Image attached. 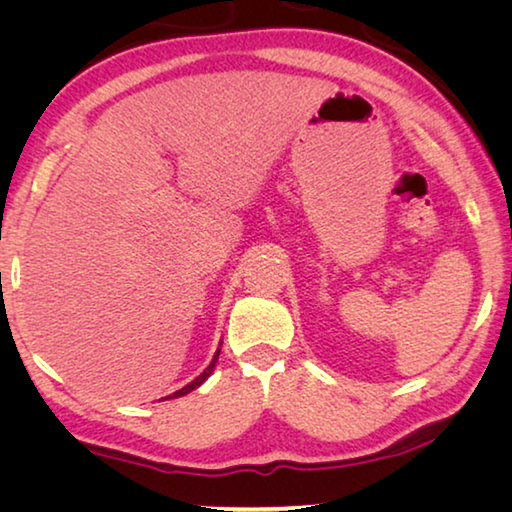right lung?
Instances as JSON below:
<instances>
[{
  "label": "right lung",
  "instance_id": "1",
  "mask_svg": "<svg viewBox=\"0 0 512 512\" xmlns=\"http://www.w3.org/2000/svg\"><path fill=\"white\" fill-rule=\"evenodd\" d=\"M218 355H220V351L213 355V360H211V364H209V366H206V369H204V373H200V375H197V378H195L193 382H188V384H186V387H182V389H179V391H175V393H170V396H166V400H168V398H179V396H186V393H191L193 389H197V387H200V384H202V382H204L206 378H209V375L213 373V369H215V362H218Z\"/></svg>",
  "mask_w": 512,
  "mask_h": 512
}]
</instances>
